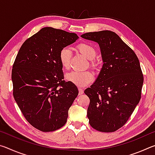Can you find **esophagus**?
<instances>
[{
	"label": "esophagus",
	"mask_w": 155,
	"mask_h": 155,
	"mask_svg": "<svg viewBox=\"0 0 155 155\" xmlns=\"http://www.w3.org/2000/svg\"><path fill=\"white\" fill-rule=\"evenodd\" d=\"M78 92H79V95H81V94H83V90L81 88H78Z\"/></svg>",
	"instance_id": "1"
}]
</instances>
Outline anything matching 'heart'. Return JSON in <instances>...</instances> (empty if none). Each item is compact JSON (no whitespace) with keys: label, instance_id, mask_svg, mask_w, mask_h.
Listing matches in <instances>:
<instances>
[{"label":"heart","instance_id":"b5f03b06","mask_svg":"<svg viewBox=\"0 0 155 155\" xmlns=\"http://www.w3.org/2000/svg\"><path fill=\"white\" fill-rule=\"evenodd\" d=\"M77 48L81 54L90 60V64L93 68L97 66V63L94 59L96 55L95 48L91 44L87 43H81L78 44ZM72 55L71 49L68 47L63 48L59 52V59L61 66L64 69L70 68V60ZM65 78L68 81L74 84L78 87H85L90 84L94 80V74L91 71H72L65 75Z\"/></svg>","mask_w":155,"mask_h":155}]
</instances>
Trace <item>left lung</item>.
<instances>
[{"mask_svg":"<svg viewBox=\"0 0 155 155\" xmlns=\"http://www.w3.org/2000/svg\"><path fill=\"white\" fill-rule=\"evenodd\" d=\"M81 38L98 43L103 67L85 94L90 100L87 117L91 127L111 133L123 127L140 103L143 77L134 51L116 33L101 31Z\"/></svg>","mask_w":155,"mask_h":155,"instance_id":"left-lung-1","label":"left lung"}]
</instances>
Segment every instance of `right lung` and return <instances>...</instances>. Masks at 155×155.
I'll return each mask as SVG.
<instances>
[{
	"mask_svg": "<svg viewBox=\"0 0 155 155\" xmlns=\"http://www.w3.org/2000/svg\"><path fill=\"white\" fill-rule=\"evenodd\" d=\"M78 39L74 33L42 28L23 43L13 65L15 101L26 120L43 132L66 123L68 110L78 96L77 86L63 80L59 59L60 51Z\"/></svg>",
	"mask_w": 155,
	"mask_h": 155,
	"instance_id": "right-lung-1",
	"label": "right lung"
}]
</instances>
